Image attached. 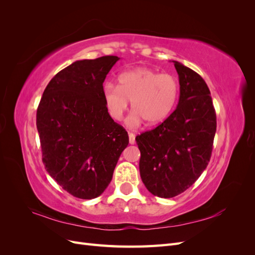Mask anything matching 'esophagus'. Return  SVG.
<instances>
[{
	"label": "esophagus",
	"mask_w": 255,
	"mask_h": 255,
	"mask_svg": "<svg viewBox=\"0 0 255 255\" xmlns=\"http://www.w3.org/2000/svg\"><path fill=\"white\" fill-rule=\"evenodd\" d=\"M128 141H129L130 144L135 143V134L128 132Z\"/></svg>",
	"instance_id": "obj_1"
}]
</instances>
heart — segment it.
Instances as JSON below:
<instances>
[{
	"mask_svg": "<svg viewBox=\"0 0 255 255\" xmlns=\"http://www.w3.org/2000/svg\"><path fill=\"white\" fill-rule=\"evenodd\" d=\"M103 97L113 119L120 121L132 101L135 112L128 119V126L136 128L143 120L154 126L172 113L179 98V84L170 74L142 67L122 72L118 76V86L106 83Z\"/></svg>",
	"mask_w": 255,
	"mask_h": 255,
	"instance_id": "1",
	"label": "heart"
}]
</instances>
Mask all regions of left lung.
I'll return each mask as SVG.
<instances>
[{
  "instance_id": "obj_1",
  "label": "left lung",
  "mask_w": 255,
  "mask_h": 255,
  "mask_svg": "<svg viewBox=\"0 0 255 255\" xmlns=\"http://www.w3.org/2000/svg\"><path fill=\"white\" fill-rule=\"evenodd\" d=\"M173 64L180 83L176 109L161 125L136 137L141 180L159 198L180 195L199 179L211 159L217 127L205 81L179 61Z\"/></svg>"
}]
</instances>
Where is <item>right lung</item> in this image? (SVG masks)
<instances>
[{"label": "right lung", "mask_w": 255, "mask_h": 255, "mask_svg": "<svg viewBox=\"0 0 255 255\" xmlns=\"http://www.w3.org/2000/svg\"><path fill=\"white\" fill-rule=\"evenodd\" d=\"M120 58L76 60L45 87L36 125L48 173L69 194L95 199L109 186L127 130L106 109L103 83Z\"/></svg>", "instance_id": "add662e5"}]
</instances>
